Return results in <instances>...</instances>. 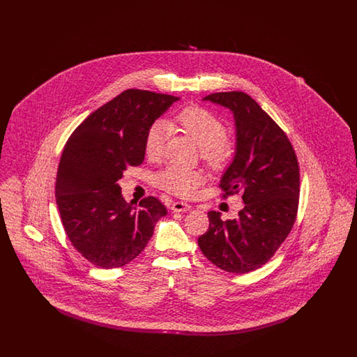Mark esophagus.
I'll return each instance as SVG.
<instances>
[{
  "label": "esophagus",
  "mask_w": 357,
  "mask_h": 357,
  "mask_svg": "<svg viewBox=\"0 0 357 357\" xmlns=\"http://www.w3.org/2000/svg\"><path fill=\"white\" fill-rule=\"evenodd\" d=\"M172 211H188L191 210V206L186 202H174L171 204Z\"/></svg>",
  "instance_id": "esophagus-1"
}]
</instances>
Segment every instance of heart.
Wrapping results in <instances>:
<instances>
[{"instance_id":"b5f03b06","label":"heart","mask_w":357,"mask_h":357,"mask_svg":"<svg viewBox=\"0 0 357 357\" xmlns=\"http://www.w3.org/2000/svg\"><path fill=\"white\" fill-rule=\"evenodd\" d=\"M178 124L201 147V155L211 166H221L231 155V143L225 136V126L215 114L201 107H187L176 116ZM167 124L158 120L150 126L144 137V153L151 160L159 159L167 139ZM202 182L197 171L170 166L158 176V183L179 197H190Z\"/></svg>"}]
</instances>
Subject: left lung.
I'll return each mask as SVG.
<instances>
[{"mask_svg":"<svg viewBox=\"0 0 357 357\" xmlns=\"http://www.w3.org/2000/svg\"><path fill=\"white\" fill-rule=\"evenodd\" d=\"M202 100L233 114L236 153L220 182L226 194L241 192L245 207L227 221L208 211L210 226L198 245L222 271L252 272L268 262L293 227L300 195L297 158L288 136L249 95L218 92Z\"/></svg>","mask_w":357,"mask_h":357,"instance_id":"1","label":"left lung"}]
</instances>
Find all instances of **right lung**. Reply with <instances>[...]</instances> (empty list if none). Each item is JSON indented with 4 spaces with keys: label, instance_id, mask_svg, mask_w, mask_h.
Segmentation results:
<instances>
[{
    "label": "right lung",
    "instance_id": "right-lung-1",
    "mask_svg": "<svg viewBox=\"0 0 357 357\" xmlns=\"http://www.w3.org/2000/svg\"><path fill=\"white\" fill-rule=\"evenodd\" d=\"M179 98L127 89L69 136L56 178V204L69 241L93 265L114 269L140 255L167 214L156 198L127 204L119 181L144 160L150 126Z\"/></svg>",
    "mask_w": 357,
    "mask_h": 357
}]
</instances>
